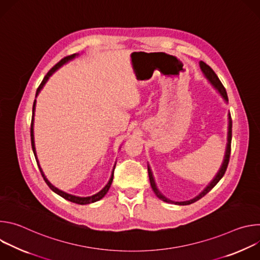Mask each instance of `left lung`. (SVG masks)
Segmentation results:
<instances>
[{"mask_svg": "<svg viewBox=\"0 0 260 260\" xmlns=\"http://www.w3.org/2000/svg\"><path fill=\"white\" fill-rule=\"evenodd\" d=\"M200 67H201V70L202 72L204 73L205 77L207 78V80L214 86V88L216 90H218V92L220 93V95L225 100V102H229V98H228V93H226V90L223 86V84L221 83V81L219 80L218 76L216 75V73L211 69V67H209L206 62L204 61H200ZM232 127H233V121H232V117H231V113L229 114V133H228V145H226V149H225V155H224V159H223V162H222L218 173L216 174V176L214 177V179L209 183L208 186L199 194L197 196L196 198H193L192 200H189V201H185V202H174V201H171L169 200L168 198H166L158 189H157V186L155 184V181H154V178H153V174L151 172V169L149 167V165H148V175H149V180H150V184H151V187H152V190L154 191V193L156 194V197L166 202V203H170V204H175V205H179V206H186V205H190L199 200H201L203 197H205L214 186L215 185L220 181V179L224 176L225 174V171L228 169V166H229V161H230V156H231V146H232Z\"/></svg>", "mask_w": 260, "mask_h": 260, "instance_id": "8db88e82", "label": "left lung"}]
</instances>
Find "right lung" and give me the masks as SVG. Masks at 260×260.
Segmentation results:
<instances>
[{
  "label": "right lung",
  "mask_w": 260,
  "mask_h": 260,
  "mask_svg": "<svg viewBox=\"0 0 260 260\" xmlns=\"http://www.w3.org/2000/svg\"><path fill=\"white\" fill-rule=\"evenodd\" d=\"M79 55V53H74V54H72V55H69V56H66V57H63L61 60H59L47 74H46V76L44 77V79L42 80V82H41V84L39 85V87H38V89H37V92H36V98L38 96V94H39V92L41 91V89L43 88V86L45 85V83L48 81V79H49V77L52 75V74L57 70V69H59L61 66H63L64 63H67L68 61H70V60H72V59H74L75 58L76 56H78ZM35 109H36V100L34 101V105H32V117H31V123H30V141H31V148H32V152H34V155H35V157H36V160H37V164H38V167H39V170H40V172H41V175H42V177H43V179L45 180V182H46V184L48 185L49 186V188L53 191V192H55L56 194H58V196H60L61 198H63L64 200H67V201H70V202H72V203H75V204H78V205H87V204H91V203H94V202H98V201H100L101 199H103L105 196H106V193L108 192V190H109V188H110V186H111V184H112V181H113V173H112V176H111V178H110V180H109V182L107 183V185L106 186L101 190V191H99L98 193H95V194H93V196H91V197H86V198H81V197H76V196H72V194H69V193H67V192H63V191H61V190H59L58 188H56L55 186H53V185L47 180V178L45 177V175H44V173H43V171H42V169H41V167H40V165H39V161H38V158H37V153H36V148H35V140H34V116H35ZM114 169H115V166H114ZM114 169H113V172H114Z\"/></svg>",
  "instance_id": "add662e5"
}]
</instances>
